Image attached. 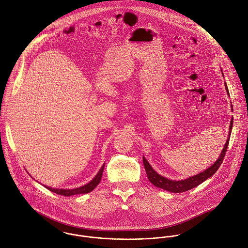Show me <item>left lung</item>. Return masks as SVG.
Returning a JSON list of instances; mask_svg holds the SVG:
<instances>
[{
	"instance_id": "8db88e82",
	"label": "left lung",
	"mask_w": 248,
	"mask_h": 248,
	"mask_svg": "<svg viewBox=\"0 0 248 248\" xmlns=\"http://www.w3.org/2000/svg\"><path fill=\"white\" fill-rule=\"evenodd\" d=\"M225 89H226L227 93L229 94L226 84H225ZM232 110H233V107H232ZM232 127H233V118L231 119V122H230V127H229L230 133L228 135V139L226 140V143H225V145H224V147H223V149L221 151V154H220L219 157L217 158V160L213 164L211 167H209L205 171L200 173L199 175H196V176L189 177L187 179H184V180H179V181L171 180V179H168L166 177L158 175L152 168V166L149 164V162L146 160V158L143 156V164H144V168H145V171H146V174H147V177L149 178V180L155 187H158V188H161V189H164L166 191L173 192V193H182V192H186V191H188L190 189H193V188L197 187L198 185H200L201 183L205 181L207 178L212 177L213 175L217 172V170L219 168V166L221 165L222 160H223V158L225 156V154H226V150H227L228 144H229V140H230V136H231Z\"/></svg>"
}]
</instances>
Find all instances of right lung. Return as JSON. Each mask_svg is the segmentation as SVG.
<instances>
[{
    "label": "right lung",
    "mask_w": 248,
    "mask_h": 248,
    "mask_svg": "<svg viewBox=\"0 0 248 248\" xmlns=\"http://www.w3.org/2000/svg\"><path fill=\"white\" fill-rule=\"evenodd\" d=\"M104 167H105V164L101 167L100 171L97 173L95 177L93 180H91V182H89L88 184H86L82 187H79L76 189H54V188H50V187H46V186H45V187H46L49 191H51L55 194L65 196V197H71V196L78 195V194H87V193H90L91 191H93L99 184L101 177H102Z\"/></svg>",
    "instance_id": "obj_1"
}]
</instances>
